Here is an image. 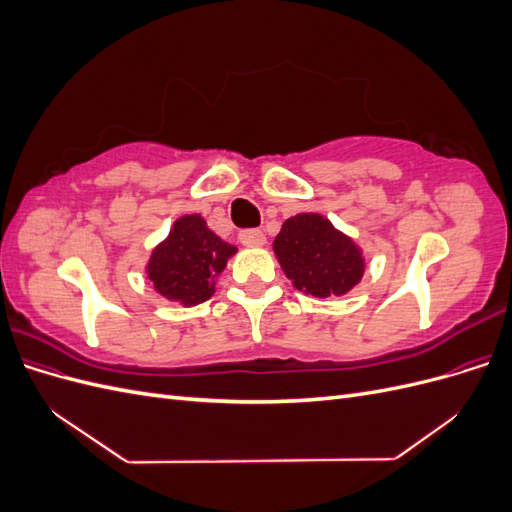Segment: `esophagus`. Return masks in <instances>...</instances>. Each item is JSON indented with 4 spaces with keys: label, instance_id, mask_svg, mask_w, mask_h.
Masks as SVG:
<instances>
[{
    "label": "esophagus",
    "instance_id": "1",
    "mask_svg": "<svg viewBox=\"0 0 512 512\" xmlns=\"http://www.w3.org/2000/svg\"><path fill=\"white\" fill-rule=\"evenodd\" d=\"M239 241L245 247H260V245H265L267 237L262 235V230H258V228H245L239 232Z\"/></svg>",
    "mask_w": 512,
    "mask_h": 512
}]
</instances>
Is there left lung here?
Masks as SVG:
<instances>
[{
    "label": "left lung",
    "mask_w": 512,
    "mask_h": 512,
    "mask_svg": "<svg viewBox=\"0 0 512 512\" xmlns=\"http://www.w3.org/2000/svg\"><path fill=\"white\" fill-rule=\"evenodd\" d=\"M288 280L314 297H339L361 282L365 260L344 232L316 213H299L282 224L273 241Z\"/></svg>",
    "instance_id": "1"
}]
</instances>
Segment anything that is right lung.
Listing matches in <instances>:
<instances>
[{
    "instance_id": "add662e5",
    "label": "right lung",
    "mask_w": 512,
    "mask_h": 512,
    "mask_svg": "<svg viewBox=\"0 0 512 512\" xmlns=\"http://www.w3.org/2000/svg\"><path fill=\"white\" fill-rule=\"evenodd\" d=\"M235 252L237 247L211 232L200 215H183L153 250L147 273L162 297L196 305L211 297L215 275Z\"/></svg>"
}]
</instances>
